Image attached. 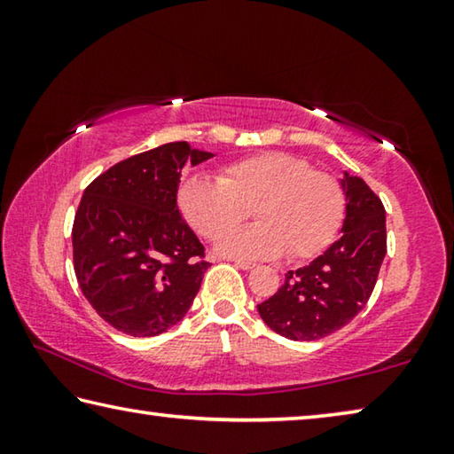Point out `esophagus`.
Here are the masks:
<instances>
[{"instance_id":"esophagus-1","label":"esophagus","mask_w":454,"mask_h":454,"mask_svg":"<svg viewBox=\"0 0 454 454\" xmlns=\"http://www.w3.org/2000/svg\"><path fill=\"white\" fill-rule=\"evenodd\" d=\"M238 268H240V270H252V268H254V264L252 262H244V260H236L234 262Z\"/></svg>"}]
</instances>
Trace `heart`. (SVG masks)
Instances as JSON below:
<instances>
[{"instance_id":"b5f03b06","label":"heart","mask_w":454,"mask_h":454,"mask_svg":"<svg viewBox=\"0 0 454 454\" xmlns=\"http://www.w3.org/2000/svg\"><path fill=\"white\" fill-rule=\"evenodd\" d=\"M184 220L208 240L229 234L254 209L259 224L216 246L230 258L309 260L340 230L344 192L326 172L284 152H262L226 166L218 178L192 174L178 186Z\"/></svg>"}]
</instances>
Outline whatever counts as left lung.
Returning <instances> with one entry per match:
<instances>
[{
    "mask_svg": "<svg viewBox=\"0 0 454 454\" xmlns=\"http://www.w3.org/2000/svg\"><path fill=\"white\" fill-rule=\"evenodd\" d=\"M344 220L338 240L309 266L290 270L258 314L290 340H318L364 309L387 254V212L358 176L344 172Z\"/></svg>",
    "mask_w": 454,
    "mask_h": 454,
    "instance_id": "left-lung-1",
    "label": "left lung"
}]
</instances>
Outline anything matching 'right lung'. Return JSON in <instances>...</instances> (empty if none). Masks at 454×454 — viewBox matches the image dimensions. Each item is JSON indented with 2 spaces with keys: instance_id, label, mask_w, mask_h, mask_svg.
<instances>
[{
  "instance_id": "right-lung-1",
  "label": "right lung",
  "mask_w": 454,
  "mask_h": 454,
  "mask_svg": "<svg viewBox=\"0 0 454 454\" xmlns=\"http://www.w3.org/2000/svg\"><path fill=\"white\" fill-rule=\"evenodd\" d=\"M212 152L170 142L90 184L74 220V270L107 325L156 336L186 317L202 284L204 246L178 210L180 172Z\"/></svg>"
}]
</instances>
